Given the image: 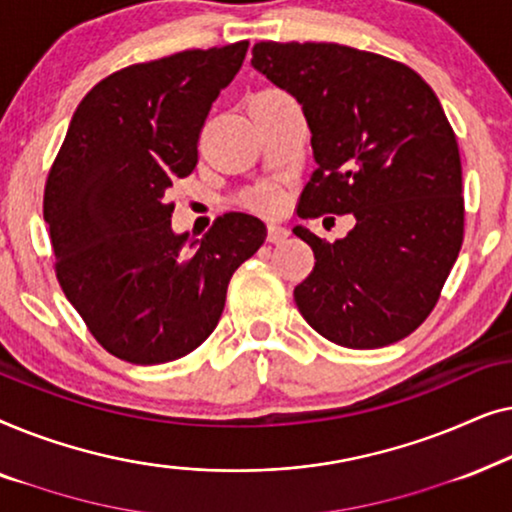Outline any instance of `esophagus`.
Listing matches in <instances>:
<instances>
[{
    "mask_svg": "<svg viewBox=\"0 0 512 512\" xmlns=\"http://www.w3.org/2000/svg\"><path fill=\"white\" fill-rule=\"evenodd\" d=\"M289 235V228L282 226V223H268V240L272 244H282Z\"/></svg>",
    "mask_w": 512,
    "mask_h": 512,
    "instance_id": "obj_1",
    "label": "esophagus"
}]
</instances>
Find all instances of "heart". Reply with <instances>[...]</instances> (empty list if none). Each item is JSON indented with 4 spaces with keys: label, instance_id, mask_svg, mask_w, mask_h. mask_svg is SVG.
Returning <instances> with one entry per match:
<instances>
[{
    "label": "heart",
    "instance_id": "obj_1",
    "mask_svg": "<svg viewBox=\"0 0 512 512\" xmlns=\"http://www.w3.org/2000/svg\"><path fill=\"white\" fill-rule=\"evenodd\" d=\"M251 202H254L258 209H275L279 205V195L275 188L265 186V188H258V191L251 195Z\"/></svg>",
    "mask_w": 512,
    "mask_h": 512
}]
</instances>
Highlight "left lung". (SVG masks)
<instances>
[{
	"label": "left lung",
	"instance_id": "obj_1",
	"mask_svg": "<svg viewBox=\"0 0 512 512\" xmlns=\"http://www.w3.org/2000/svg\"><path fill=\"white\" fill-rule=\"evenodd\" d=\"M251 65L303 104L317 170L300 219L354 214L333 244L305 226L314 270L300 314L349 349L403 340L429 317L464 240L461 160L436 93L415 69L340 44L261 41Z\"/></svg>",
	"mask_w": 512,
	"mask_h": 512
}]
</instances>
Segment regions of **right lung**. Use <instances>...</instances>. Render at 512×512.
Instances as JSON below:
<instances>
[{
    "label": "right lung",
    "instance_id": "right-lung-1",
    "mask_svg": "<svg viewBox=\"0 0 512 512\" xmlns=\"http://www.w3.org/2000/svg\"><path fill=\"white\" fill-rule=\"evenodd\" d=\"M249 41L125 67L76 107L48 172L44 219L55 275L95 340L118 359H181L219 324L233 272L265 242V223L228 212L202 240L172 230L174 179L198 165L212 102Z\"/></svg>",
    "mask_w": 512,
    "mask_h": 512
}]
</instances>
